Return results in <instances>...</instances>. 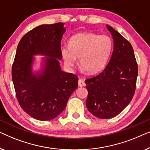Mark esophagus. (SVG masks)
I'll list each match as a JSON object with an SVG mask.
<instances>
[{
    "instance_id": "esophagus-1",
    "label": "esophagus",
    "mask_w": 150,
    "mask_h": 150,
    "mask_svg": "<svg viewBox=\"0 0 150 150\" xmlns=\"http://www.w3.org/2000/svg\"><path fill=\"white\" fill-rule=\"evenodd\" d=\"M78 85H79L80 87H83V86H86L85 81L82 79H79V81H78Z\"/></svg>"
}]
</instances>
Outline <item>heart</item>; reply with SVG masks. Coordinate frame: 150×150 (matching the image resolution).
Returning a JSON list of instances; mask_svg holds the SVG:
<instances>
[{"label":"heart","mask_w":150,"mask_h":150,"mask_svg":"<svg viewBox=\"0 0 150 150\" xmlns=\"http://www.w3.org/2000/svg\"><path fill=\"white\" fill-rule=\"evenodd\" d=\"M112 49L113 42L109 36L81 33L71 37L68 47L61 49V54L69 68H72L76 58H79L80 65L88 73H96L107 64Z\"/></svg>","instance_id":"b5f03b06"}]
</instances>
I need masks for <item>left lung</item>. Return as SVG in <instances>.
Instances as JSON below:
<instances>
[{"label":"left lung","mask_w":150,"mask_h":150,"mask_svg":"<svg viewBox=\"0 0 150 150\" xmlns=\"http://www.w3.org/2000/svg\"><path fill=\"white\" fill-rule=\"evenodd\" d=\"M113 52L108 64L95 77L86 79V107L98 118L109 119L121 112L131 101L136 89L137 63L131 44L109 25Z\"/></svg>","instance_id":"8db88e82"}]
</instances>
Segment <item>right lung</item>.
Returning a JSON list of instances; mask_svg holds the SVG:
<instances>
[{
    "mask_svg": "<svg viewBox=\"0 0 150 150\" xmlns=\"http://www.w3.org/2000/svg\"><path fill=\"white\" fill-rule=\"evenodd\" d=\"M65 33L62 22L33 28L19 42L12 66V80L16 98L25 112L35 119H54L66 108L77 89L78 77L61 70V40ZM43 54L44 69L33 74V56Z\"/></svg>",
    "mask_w": 150,
    "mask_h": 150,
    "instance_id": "add662e5",
    "label": "right lung"
}]
</instances>
